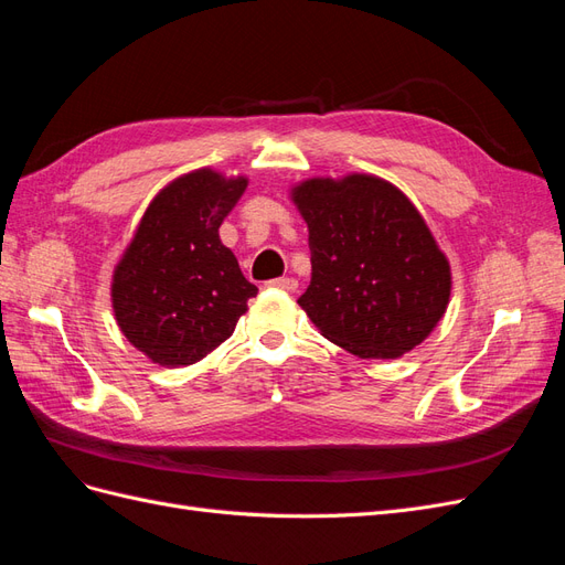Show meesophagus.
I'll use <instances>...</instances> for the list:
<instances>
[{"label": "esophagus", "mask_w": 565, "mask_h": 565, "mask_svg": "<svg viewBox=\"0 0 565 565\" xmlns=\"http://www.w3.org/2000/svg\"><path fill=\"white\" fill-rule=\"evenodd\" d=\"M268 287H273V289H282V292H297L299 282H297L295 278H276V280H270V282H268Z\"/></svg>", "instance_id": "1"}]
</instances>
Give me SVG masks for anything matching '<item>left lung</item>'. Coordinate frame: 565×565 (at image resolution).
<instances>
[{"label": "left lung", "mask_w": 565, "mask_h": 565, "mask_svg": "<svg viewBox=\"0 0 565 565\" xmlns=\"http://www.w3.org/2000/svg\"><path fill=\"white\" fill-rule=\"evenodd\" d=\"M309 224L311 285L299 306L332 344L398 358L429 337L450 299V266L396 185L353 174L295 188Z\"/></svg>", "instance_id": "obj_1"}]
</instances>
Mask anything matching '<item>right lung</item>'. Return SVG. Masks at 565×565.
<instances>
[{
  "label": "right lung",
  "mask_w": 565,
  "mask_h": 565,
  "mask_svg": "<svg viewBox=\"0 0 565 565\" xmlns=\"http://www.w3.org/2000/svg\"><path fill=\"white\" fill-rule=\"evenodd\" d=\"M247 179L212 169L169 183L150 202L113 278V309L131 344L167 367L193 365L226 341L256 285L218 241Z\"/></svg>",
  "instance_id": "obj_1"
}]
</instances>
